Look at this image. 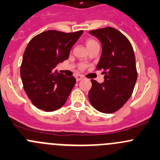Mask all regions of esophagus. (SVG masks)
Listing matches in <instances>:
<instances>
[{
  "mask_svg": "<svg viewBox=\"0 0 160 160\" xmlns=\"http://www.w3.org/2000/svg\"><path fill=\"white\" fill-rule=\"evenodd\" d=\"M76 80H77V81H80V80H83V77H81V76L78 75L76 77Z\"/></svg>",
  "mask_w": 160,
  "mask_h": 160,
  "instance_id": "esophagus-1",
  "label": "esophagus"
}]
</instances>
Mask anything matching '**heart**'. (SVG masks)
<instances>
[{"label": "heart", "instance_id": "b5f03b06", "mask_svg": "<svg viewBox=\"0 0 160 160\" xmlns=\"http://www.w3.org/2000/svg\"><path fill=\"white\" fill-rule=\"evenodd\" d=\"M85 44H86L87 48L88 49L91 47H94V46L98 45V43L96 41H94V40H93V39H88V40H87L86 41V42H85ZM84 67H85L84 65H83V66H81L82 69Z\"/></svg>", "mask_w": 160, "mask_h": 160}]
</instances>
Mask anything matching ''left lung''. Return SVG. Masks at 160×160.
<instances>
[{"label": "left lung", "mask_w": 160, "mask_h": 160, "mask_svg": "<svg viewBox=\"0 0 160 160\" xmlns=\"http://www.w3.org/2000/svg\"><path fill=\"white\" fill-rule=\"evenodd\" d=\"M102 51L97 70H102L105 81L91 80L88 93L91 105L101 112L112 113L121 108L131 98L138 78L135 55L128 39L112 27L91 30Z\"/></svg>", "instance_id": "8db88e82"}]
</instances>
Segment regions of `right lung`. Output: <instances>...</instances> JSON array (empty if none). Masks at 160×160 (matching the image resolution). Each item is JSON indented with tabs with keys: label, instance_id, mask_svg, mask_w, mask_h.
<instances>
[{
	"label": "right lung",
	"instance_id": "add662e5",
	"mask_svg": "<svg viewBox=\"0 0 160 160\" xmlns=\"http://www.w3.org/2000/svg\"><path fill=\"white\" fill-rule=\"evenodd\" d=\"M83 32L48 30L34 37L28 44L20 75L26 94L37 108L52 112L65 105L76 79L55 71V68L69 58L71 48Z\"/></svg>",
	"mask_w": 160,
	"mask_h": 160
}]
</instances>
